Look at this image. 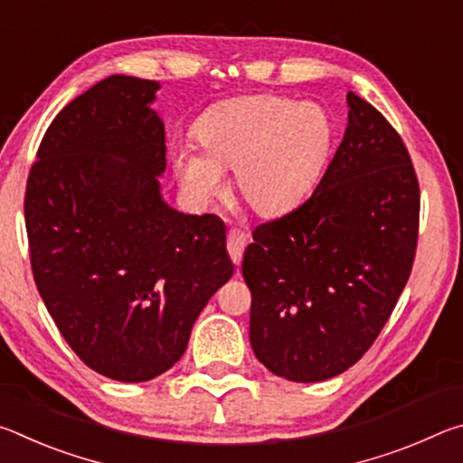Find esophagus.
<instances>
[{
  "mask_svg": "<svg viewBox=\"0 0 463 463\" xmlns=\"http://www.w3.org/2000/svg\"><path fill=\"white\" fill-rule=\"evenodd\" d=\"M247 247V234L239 229H231L229 237H226V249L234 265H239L242 260V250Z\"/></svg>",
  "mask_w": 463,
  "mask_h": 463,
  "instance_id": "obj_1",
  "label": "esophagus"
}]
</instances>
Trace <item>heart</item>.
I'll use <instances>...</instances> for the list:
<instances>
[{
	"instance_id": "obj_1",
	"label": "heart",
	"mask_w": 463,
	"mask_h": 463,
	"mask_svg": "<svg viewBox=\"0 0 463 463\" xmlns=\"http://www.w3.org/2000/svg\"><path fill=\"white\" fill-rule=\"evenodd\" d=\"M198 153L177 145L179 184L208 202L232 169V187L257 214L276 216L300 203L323 174L333 148V124L317 104L279 96H247L210 108L195 124Z\"/></svg>"
}]
</instances>
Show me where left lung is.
Wrapping results in <instances>:
<instances>
[{
	"label": "left lung",
	"instance_id": "1",
	"mask_svg": "<svg viewBox=\"0 0 463 463\" xmlns=\"http://www.w3.org/2000/svg\"><path fill=\"white\" fill-rule=\"evenodd\" d=\"M310 198L263 222L242 257L249 339L271 373L323 382L365 355L409 281L420 192L406 145L365 99Z\"/></svg>",
	"mask_w": 463,
	"mask_h": 463
}]
</instances>
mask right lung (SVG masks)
<instances>
[{"label":"right lung","mask_w":463,"mask_h":463,"mask_svg":"<svg viewBox=\"0 0 463 463\" xmlns=\"http://www.w3.org/2000/svg\"><path fill=\"white\" fill-rule=\"evenodd\" d=\"M159 83L112 75L61 109L28 174L30 265L77 357L118 382L179 362L206 302L232 276L216 214H182L159 194Z\"/></svg>","instance_id":"add662e5"}]
</instances>
